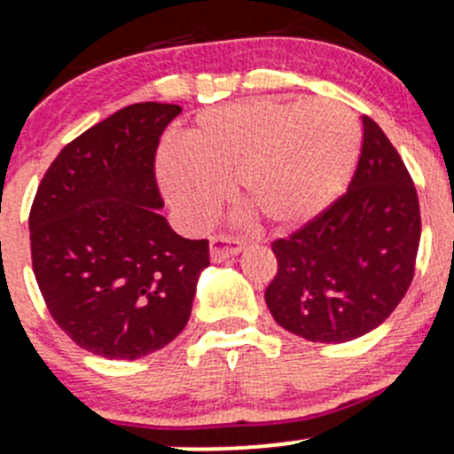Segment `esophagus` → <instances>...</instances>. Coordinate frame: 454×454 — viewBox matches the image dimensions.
<instances>
[{
	"mask_svg": "<svg viewBox=\"0 0 454 454\" xmlns=\"http://www.w3.org/2000/svg\"><path fill=\"white\" fill-rule=\"evenodd\" d=\"M243 249V243L239 239L223 237V234H217V237H211L209 241V254L213 262H222V260L234 256Z\"/></svg>",
	"mask_w": 454,
	"mask_h": 454,
	"instance_id": "34e87169",
	"label": "esophagus"
}]
</instances>
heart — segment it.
Returning a JSON list of instances; mask_svg holds the SVG:
<instances>
[{
  "label": "heart",
  "instance_id": "heart-1",
  "mask_svg": "<svg viewBox=\"0 0 454 454\" xmlns=\"http://www.w3.org/2000/svg\"><path fill=\"white\" fill-rule=\"evenodd\" d=\"M361 155V126L337 102L247 100L198 117L160 160L173 207L200 223L234 176L237 200L270 226L314 220L340 198Z\"/></svg>",
  "mask_w": 454,
  "mask_h": 454
}]
</instances>
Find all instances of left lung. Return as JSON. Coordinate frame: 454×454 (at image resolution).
<instances>
[{
	"label": "left lung",
	"mask_w": 454,
	"mask_h": 454,
	"mask_svg": "<svg viewBox=\"0 0 454 454\" xmlns=\"http://www.w3.org/2000/svg\"><path fill=\"white\" fill-rule=\"evenodd\" d=\"M350 185L286 239L270 243L275 322L307 341L343 343L382 325L414 279L420 207L393 143L367 114Z\"/></svg>",
	"instance_id": "left-lung-1"
}]
</instances>
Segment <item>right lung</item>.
Returning <instances> with one entry per match:
<instances>
[{"label":"right lung","mask_w":454,"mask_h":454,"mask_svg":"<svg viewBox=\"0 0 454 454\" xmlns=\"http://www.w3.org/2000/svg\"><path fill=\"white\" fill-rule=\"evenodd\" d=\"M176 104L121 108L67 143L29 211L31 267L57 326L82 350L147 356L184 331L209 241L179 237L155 153Z\"/></svg>","instance_id":"obj_1"}]
</instances>
